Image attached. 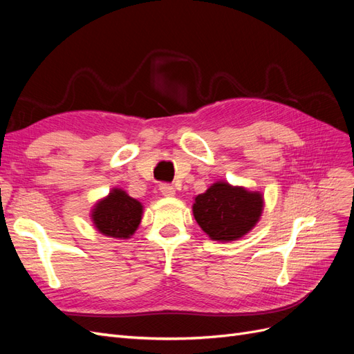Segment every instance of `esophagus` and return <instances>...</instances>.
Here are the masks:
<instances>
[{"label": "esophagus", "instance_id": "34e87169", "mask_svg": "<svg viewBox=\"0 0 354 354\" xmlns=\"http://www.w3.org/2000/svg\"><path fill=\"white\" fill-rule=\"evenodd\" d=\"M159 190H160V194H162L164 196H174V195H176L174 187L171 186V185H167V183L160 185V186H159Z\"/></svg>", "mask_w": 354, "mask_h": 354}]
</instances>
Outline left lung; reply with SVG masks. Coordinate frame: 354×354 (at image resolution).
Instances as JSON below:
<instances>
[{
    "mask_svg": "<svg viewBox=\"0 0 354 354\" xmlns=\"http://www.w3.org/2000/svg\"><path fill=\"white\" fill-rule=\"evenodd\" d=\"M263 195L217 181L195 198L194 216L212 241L230 242L248 233L263 212Z\"/></svg>",
    "mask_w": 354,
    "mask_h": 354,
    "instance_id": "obj_1",
    "label": "left lung"
}]
</instances>
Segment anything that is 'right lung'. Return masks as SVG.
<instances>
[{
	"label": "right lung",
	"mask_w": 354,
	"mask_h": 354,
	"mask_svg": "<svg viewBox=\"0 0 354 354\" xmlns=\"http://www.w3.org/2000/svg\"><path fill=\"white\" fill-rule=\"evenodd\" d=\"M143 205L121 189H112L104 199L95 203L91 218L94 227L104 236L131 238L142 221Z\"/></svg>",
	"instance_id": "add662e5"
}]
</instances>
